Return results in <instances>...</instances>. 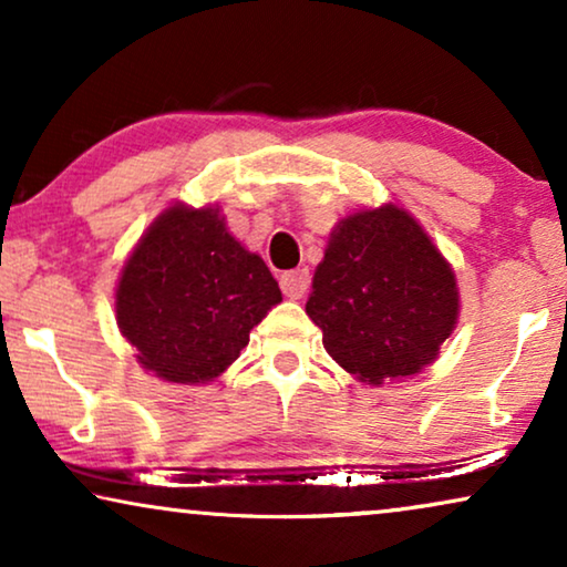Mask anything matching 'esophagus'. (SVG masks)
<instances>
[{"label": "esophagus", "mask_w": 567, "mask_h": 567, "mask_svg": "<svg viewBox=\"0 0 567 567\" xmlns=\"http://www.w3.org/2000/svg\"><path fill=\"white\" fill-rule=\"evenodd\" d=\"M309 289V270L307 268H297V270H286L281 276V291L289 299H301Z\"/></svg>", "instance_id": "1"}]
</instances>
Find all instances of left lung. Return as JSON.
I'll return each mask as SVG.
<instances>
[{
  "instance_id": "left-lung-1",
  "label": "left lung",
  "mask_w": 567,
  "mask_h": 567,
  "mask_svg": "<svg viewBox=\"0 0 567 567\" xmlns=\"http://www.w3.org/2000/svg\"><path fill=\"white\" fill-rule=\"evenodd\" d=\"M456 312L452 268L398 206L338 224L307 301L324 351L369 384L417 374L452 336Z\"/></svg>"
}]
</instances>
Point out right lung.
<instances>
[{
    "instance_id": "obj_1",
    "label": "right lung",
    "mask_w": 567,
    "mask_h": 567,
    "mask_svg": "<svg viewBox=\"0 0 567 567\" xmlns=\"http://www.w3.org/2000/svg\"><path fill=\"white\" fill-rule=\"evenodd\" d=\"M278 301L268 266L229 235L216 208L169 206L123 268L115 317L146 369L204 384L237 359Z\"/></svg>"
}]
</instances>
